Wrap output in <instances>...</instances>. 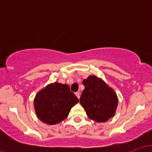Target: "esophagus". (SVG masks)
Wrapping results in <instances>:
<instances>
[{
    "instance_id": "obj_1",
    "label": "esophagus",
    "mask_w": 152,
    "mask_h": 152,
    "mask_svg": "<svg viewBox=\"0 0 152 152\" xmlns=\"http://www.w3.org/2000/svg\"><path fill=\"white\" fill-rule=\"evenodd\" d=\"M75 94H76V96H77L78 99L80 98V93H79V92H76V93H75Z\"/></svg>"
}]
</instances>
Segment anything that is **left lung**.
<instances>
[{
	"label": "left lung",
	"mask_w": 152,
	"mask_h": 152,
	"mask_svg": "<svg viewBox=\"0 0 152 152\" xmlns=\"http://www.w3.org/2000/svg\"><path fill=\"white\" fill-rule=\"evenodd\" d=\"M84 90L82 91L80 103L87 116L97 122H104L115 114L118 99L114 90L102 80L90 76L82 82Z\"/></svg>",
	"instance_id": "obj_1"
}]
</instances>
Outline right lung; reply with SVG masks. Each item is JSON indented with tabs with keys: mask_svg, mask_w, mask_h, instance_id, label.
Instances as JSON below:
<instances>
[{
	"mask_svg": "<svg viewBox=\"0 0 152 152\" xmlns=\"http://www.w3.org/2000/svg\"><path fill=\"white\" fill-rule=\"evenodd\" d=\"M78 99L67 84L57 82L48 85L37 94L34 107L37 116L48 124H56L67 117Z\"/></svg>",
	"mask_w": 152,
	"mask_h": 152,
	"instance_id": "1",
	"label": "right lung"
}]
</instances>
